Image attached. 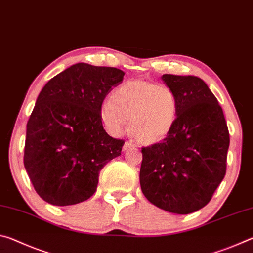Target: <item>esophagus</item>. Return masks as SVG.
<instances>
[{
  "mask_svg": "<svg viewBox=\"0 0 253 253\" xmlns=\"http://www.w3.org/2000/svg\"><path fill=\"white\" fill-rule=\"evenodd\" d=\"M135 147H136V145H134V144L130 143V142H126L125 144H124L123 149H124V151H128V149H130V148H135Z\"/></svg>",
  "mask_w": 253,
  "mask_h": 253,
  "instance_id": "1",
  "label": "esophagus"
}]
</instances>
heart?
<instances>
[{
  "label": "heart",
  "instance_id": "b5f03b06",
  "mask_svg": "<svg viewBox=\"0 0 253 253\" xmlns=\"http://www.w3.org/2000/svg\"><path fill=\"white\" fill-rule=\"evenodd\" d=\"M179 102L168 85L145 80H129L116 88L111 99L100 106L99 116L111 135L129 131L142 144L164 139L176 124Z\"/></svg>",
  "mask_w": 253,
  "mask_h": 253
}]
</instances>
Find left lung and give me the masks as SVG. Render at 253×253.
Segmentation results:
<instances>
[{"label": "left lung", "mask_w": 253, "mask_h": 253, "mask_svg": "<svg viewBox=\"0 0 253 253\" xmlns=\"http://www.w3.org/2000/svg\"><path fill=\"white\" fill-rule=\"evenodd\" d=\"M179 102L173 130L161 143L143 147L139 182L157 208L188 214L211 201L224 178L230 135L223 110L204 81L163 75Z\"/></svg>", "instance_id": "left-lung-1"}]
</instances>
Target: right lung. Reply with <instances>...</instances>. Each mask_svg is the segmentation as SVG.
<instances>
[{
	"label": "right lung",
	"mask_w": 253,
	"mask_h": 253,
	"mask_svg": "<svg viewBox=\"0 0 253 253\" xmlns=\"http://www.w3.org/2000/svg\"><path fill=\"white\" fill-rule=\"evenodd\" d=\"M124 75L76 63L42 88L27 124L23 162L45 202L67 207L91 198L101 169L122 154L125 142L107 134L99 109Z\"/></svg>",
	"instance_id": "1"
}]
</instances>
